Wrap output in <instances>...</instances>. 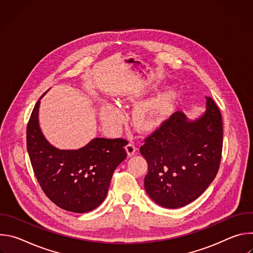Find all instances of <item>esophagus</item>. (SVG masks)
Returning a JSON list of instances; mask_svg holds the SVG:
<instances>
[{
    "label": "esophagus",
    "mask_w": 253,
    "mask_h": 253,
    "mask_svg": "<svg viewBox=\"0 0 253 253\" xmlns=\"http://www.w3.org/2000/svg\"><path fill=\"white\" fill-rule=\"evenodd\" d=\"M135 151H136V147H135V145H134L133 143L127 144V146H126V152H127V154H128L129 157L133 156L134 153H135Z\"/></svg>",
    "instance_id": "1"
}]
</instances>
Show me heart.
<instances>
[{
    "label": "heart",
    "instance_id": "obj_1",
    "mask_svg": "<svg viewBox=\"0 0 253 253\" xmlns=\"http://www.w3.org/2000/svg\"><path fill=\"white\" fill-rule=\"evenodd\" d=\"M170 100L171 95L166 94L138 107L134 114L136 125L141 129H149L153 127L166 110ZM99 115L101 121L110 127L117 126L122 120L121 111L117 107L108 102L100 103Z\"/></svg>",
    "mask_w": 253,
    "mask_h": 253
}]
</instances>
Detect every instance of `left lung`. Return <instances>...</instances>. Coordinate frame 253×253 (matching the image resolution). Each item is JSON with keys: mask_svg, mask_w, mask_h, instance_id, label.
Instances as JSON below:
<instances>
[{"mask_svg": "<svg viewBox=\"0 0 253 253\" xmlns=\"http://www.w3.org/2000/svg\"><path fill=\"white\" fill-rule=\"evenodd\" d=\"M204 113L189 119L174 113L147 137L140 153L148 163L144 187L158 205L175 209L197 199L217 174L222 151V118L205 97Z\"/></svg>", "mask_w": 253, "mask_h": 253, "instance_id": "8db88e82", "label": "left lung"}]
</instances>
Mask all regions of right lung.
I'll return each instance as SVG.
<instances>
[{"label": "right lung", "instance_id": "1", "mask_svg": "<svg viewBox=\"0 0 253 253\" xmlns=\"http://www.w3.org/2000/svg\"><path fill=\"white\" fill-rule=\"evenodd\" d=\"M43 96L27 126V149L34 173L45 194L60 208L75 213L92 211L105 200L114 170L127 156L124 147L128 143L124 139L94 138L75 150L53 146L39 124Z\"/></svg>", "mask_w": 253, "mask_h": 253}]
</instances>
